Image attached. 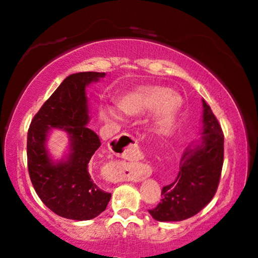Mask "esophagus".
Masks as SVG:
<instances>
[{"label":"esophagus","mask_w":258,"mask_h":258,"mask_svg":"<svg viewBox=\"0 0 258 258\" xmlns=\"http://www.w3.org/2000/svg\"><path fill=\"white\" fill-rule=\"evenodd\" d=\"M117 143L121 144V147L123 148V156L126 160H139L140 149L139 146H137V141L132 135H128V134L122 135L121 137H118ZM112 169H114L117 181L139 182L144 177H148L150 174L148 168L144 164H115Z\"/></svg>","instance_id":"34e87169"}]
</instances>
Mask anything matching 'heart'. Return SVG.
<instances>
[{
    "mask_svg": "<svg viewBox=\"0 0 258 258\" xmlns=\"http://www.w3.org/2000/svg\"><path fill=\"white\" fill-rule=\"evenodd\" d=\"M116 105L119 111L129 116L140 115L155 108L154 118L157 124L170 125L181 110L182 98L165 87L146 86L121 95L116 100ZM101 115L108 121L117 117L111 109H104Z\"/></svg>",
    "mask_w": 258,
    "mask_h": 258,
    "instance_id": "b5f03b06",
    "label": "heart"
}]
</instances>
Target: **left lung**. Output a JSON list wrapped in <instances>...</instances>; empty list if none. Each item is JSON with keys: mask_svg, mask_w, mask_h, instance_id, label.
<instances>
[{"mask_svg": "<svg viewBox=\"0 0 258 258\" xmlns=\"http://www.w3.org/2000/svg\"><path fill=\"white\" fill-rule=\"evenodd\" d=\"M203 102L201 142L183 151L176 179L162 188V200L149 213L161 222H177L200 213L213 200L220 184L224 158V135L221 124Z\"/></svg>", "mask_w": 258, "mask_h": 258, "instance_id": "obj_1", "label": "left lung"}]
</instances>
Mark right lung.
I'll return each mask as SVG.
<instances>
[{
  "instance_id": "1",
  "label": "right lung",
  "mask_w": 258,
  "mask_h": 258,
  "mask_svg": "<svg viewBox=\"0 0 258 258\" xmlns=\"http://www.w3.org/2000/svg\"><path fill=\"white\" fill-rule=\"evenodd\" d=\"M104 75L95 72L69 75L35 114L28 129V171L35 191L52 213L69 220L95 218L105 210L111 197L90 176V160L101 142L86 126L89 119L86 86ZM52 126L66 130L72 139L69 161L56 165L44 148Z\"/></svg>"
}]
</instances>
